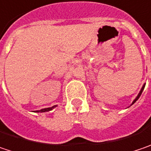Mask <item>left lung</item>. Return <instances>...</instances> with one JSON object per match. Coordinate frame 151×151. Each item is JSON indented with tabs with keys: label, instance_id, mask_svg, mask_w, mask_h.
<instances>
[{
	"label": "left lung",
	"instance_id": "8db88e82",
	"mask_svg": "<svg viewBox=\"0 0 151 151\" xmlns=\"http://www.w3.org/2000/svg\"><path fill=\"white\" fill-rule=\"evenodd\" d=\"M145 84L143 85V87H142V88L140 89V91H139V94H138V96H137V97L135 98V99H134V100L132 101V104H131V105H132V104H134L135 102L137 101V100H138V99H139V97H140V96H141V94H142V93H143V91H144V89H145ZM131 105H130V106H131Z\"/></svg>",
	"mask_w": 151,
	"mask_h": 151
}]
</instances>
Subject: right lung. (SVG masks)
Returning a JSON list of instances; mask_svg holds the SVG:
<instances>
[{
	"label": "right lung",
	"mask_w": 151,
	"mask_h": 151,
	"mask_svg": "<svg viewBox=\"0 0 151 151\" xmlns=\"http://www.w3.org/2000/svg\"><path fill=\"white\" fill-rule=\"evenodd\" d=\"M57 105H53V106H52V107H49V108H45V109H40V110H35L34 112H41V113H43V112H47V111H50V110H52V109H54V108H56Z\"/></svg>",
	"instance_id": "add662e5"
}]
</instances>
